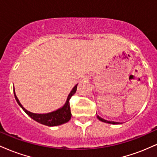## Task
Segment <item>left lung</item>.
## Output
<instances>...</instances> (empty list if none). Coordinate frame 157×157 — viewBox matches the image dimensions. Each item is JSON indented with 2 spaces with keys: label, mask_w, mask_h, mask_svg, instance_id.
Instances as JSON below:
<instances>
[{
  "label": "left lung",
  "mask_w": 157,
  "mask_h": 157,
  "mask_svg": "<svg viewBox=\"0 0 157 157\" xmlns=\"http://www.w3.org/2000/svg\"><path fill=\"white\" fill-rule=\"evenodd\" d=\"M97 118L99 119V120H100V121L102 122H106V123H110V124H113V125H117V124H120V122H113V121H109V120H104V119H102L100 117H99L98 115H97Z\"/></svg>",
  "instance_id": "1"
}]
</instances>
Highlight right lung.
Returning <instances> with one entry per match:
<instances>
[{
    "label": "right lung",
    "mask_w": 157,
    "mask_h": 157,
    "mask_svg": "<svg viewBox=\"0 0 157 157\" xmlns=\"http://www.w3.org/2000/svg\"><path fill=\"white\" fill-rule=\"evenodd\" d=\"M77 85L78 84H77L76 86L73 88V89L71 90V91L70 92L69 94H68L66 103L64 104V105L63 106L62 108L56 110L55 111H52V112L47 113H35L27 111L25 108L23 107V105H21V102H20L18 100V99H17L15 92V89H13V91L16 101L18 103V105L22 108L23 111L26 113V114H28L30 117L33 119L34 120H35V121H37V122H39V123L43 124V125L47 126H57L62 125V124L68 122L71 117L69 100L71 99V97L75 94V92H76Z\"/></svg>",
    "instance_id": "1"
}]
</instances>
